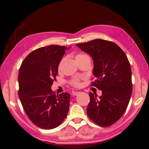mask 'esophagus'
<instances>
[{
	"label": "esophagus",
	"instance_id": "esophagus-1",
	"mask_svg": "<svg viewBox=\"0 0 149 149\" xmlns=\"http://www.w3.org/2000/svg\"><path fill=\"white\" fill-rule=\"evenodd\" d=\"M79 94V92H73V93H72V95L74 96H76Z\"/></svg>",
	"mask_w": 149,
	"mask_h": 149
}]
</instances>
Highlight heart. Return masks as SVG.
<instances>
[{"mask_svg":"<svg viewBox=\"0 0 149 149\" xmlns=\"http://www.w3.org/2000/svg\"><path fill=\"white\" fill-rule=\"evenodd\" d=\"M89 58V56H87V54H77L76 56H75V58ZM70 84L74 87H79L81 85L80 80L79 79H77V78H75V79H73L72 80H71V81H70Z\"/></svg>","mask_w":149,"mask_h":149,"instance_id":"1","label":"heart"}]
</instances>
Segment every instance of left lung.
I'll return each mask as SVG.
<instances>
[{
  "label": "left lung",
  "mask_w": 149,
  "mask_h": 149,
  "mask_svg": "<svg viewBox=\"0 0 149 149\" xmlns=\"http://www.w3.org/2000/svg\"><path fill=\"white\" fill-rule=\"evenodd\" d=\"M77 46L92 57L96 80L91 85L102 91L99 98L95 93H89L87 116L102 127L112 125L124 114L132 96L129 60L118 45L107 40L95 39Z\"/></svg>",
  "instance_id": "obj_1"
}]
</instances>
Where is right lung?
<instances>
[{"label": "right lung", "instance_id": "add662e5", "mask_svg": "<svg viewBox=\"0 0 149 149\" xmlns=\"http://www.w3.org/2000/svg\"><path fill=\"white\" fill-rule=\"evenodd\" d=\"M71 47L50 45L33 50L22 62L18 74V95L27 117L44 130L57 127L67 116L70 95L51 90L58 65Z\"/></svg>", "mask_w": 149, "mask_h": 149}]
</instances>
